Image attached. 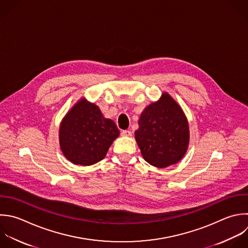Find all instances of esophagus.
I'll return each mask as SVG.
<instances>
[{
    "mask_svg": "<svg viewBox=\"0 0 248 248\" xmlns=\"http://www.w3.org/2000/svg\"><path fill=\"white\" fill-rule=\"evenodd\" d=\"M121 135L123 137H131L132 136V132L130 130H124L121 132Z\"/></svg>",
    "mask_w": 248,
    "mask_h": 248,
    "instance_id": "obj_1",
    "label": "esophagus"
}]
</instances>
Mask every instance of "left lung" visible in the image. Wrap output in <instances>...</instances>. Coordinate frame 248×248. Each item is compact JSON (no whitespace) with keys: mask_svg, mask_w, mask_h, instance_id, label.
Segmentation results:
<instances>
[{"mask_svg":"<svg viewBox=\"0 0 248 248\" xmlns=\"http://www.w3.org/2000/svg\"><path fill=\"white\" fill-rule=\"evenodd\" d=\"M189 137L187 118L167 92L144 108L135 132L143 159L157 168L180 161L187 151Z\"/></svg>","mask_w":248,"mask_h":248,"instance_id":"8db88e82","label":"left lung"}]
</instances>
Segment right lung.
<instances>
[{"instance_id": "obj_1", "label": "right lung", "mask_w": 248, "mask_h": 248, "mask_svg": "<svg viewBox=\"0 0 248 248\" xmlns=\"http://www.w3.org/2000/svg\"><path fill=\"white\" fill-rule=\"evenodd\" d=\"M119 130L105 118L99 107L80 99L65 115L59 128L60 148L76 165L90 166L103 160Z\"/></svg>"}]
</instances>
